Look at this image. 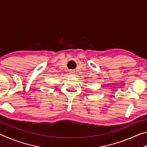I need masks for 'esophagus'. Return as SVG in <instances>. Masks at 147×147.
<instances>
[{"label": "esophagus", "instance_id": "34e87169", "mask_svg": "<svg viewBox=\"0 0 147 147\" xmlns=\"http://www.w3.org/2000/svg\"><path fill=\"white\" fill-rule=\"evenodd\" d=\"M69 76H74V74H75V72H74V70H70L69 71Z\"/></svg>", "mask_w": 147, "mask_h": 147}]
</instances>
